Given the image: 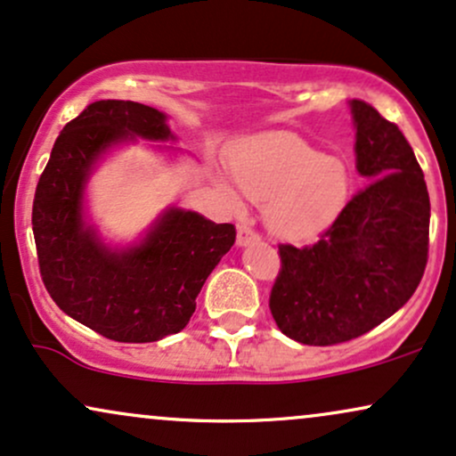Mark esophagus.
<instances>
[{"mask_svg":"<svg viewBox=\"0 0 456 456\" xmlns=\"http://www.w3.org/2000/svg\"><path fill=\"white\" fill-rule=\"evenodd\" d=\"M252 242H259V233L250 224H240L238 227V246H248Z\"/></svg>","mask_w":456,"mask_h":456,"instance_id":"1","label":"esophagus"}]
</instances>
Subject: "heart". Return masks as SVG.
<instances>
[{"instance_id": "1", "label": "heart", "mask_w": 456, "mask_h": 456, "mask_svg": "<svg viewBox=\"0 0 456 456\" xmlns=\"http://www.w3.org/2000/svg\"><path fill=\"white\" fill-rule=\"evenodd\" d=\"M232 174L244 197L267 206V227L290 242L321 235L348 200L344 163L293 134H272L238 148ZM227 193L238 206L235 191L227 189Z\"/></svg>"}]
</instances>
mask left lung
I'll list each match as a JSON object with an SVG mask.
<instances>
[{
  "label": "left lung",
  "mask_w": 456,
  "mask_h": 456,
  "mask_svg": "<svg viewBox=\"0 0 456 456\" xmlns=\"http://www.w3.org/2000/svg\"><path fill=\"white\" fill-rule=\"evenodd\" d=\"M356 169L370 180L316 244H281L270 310L308 346L348 342L414 295L429 256V193L412 146L370 103L353 100Z\"/></svg>",
  "instance_id": "left-lung-1"
}]
</instances>
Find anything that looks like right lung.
Listing matches in <instances>:
<instances>
[{
  "label": "right lung",
  "instance_id": "1",
  "mask_svg": "<svg viewBox=\"0 0 456 456\" xmlns=\"http://www.w3.org/2000/svg\"><path fill=\"white\" fill-rule=\"evenodd\" d=\"M135 138H172L166 114L138 102L89 103L54 142L31 224L54 304L103 338L146 344L186 327L206 278L235 242V227L169 208L140 244L108 248L82 218L85 184L108 148Z\"/></svg>",
  "mask_w": 456,
  "mask_h": 456
}]
</instances>
